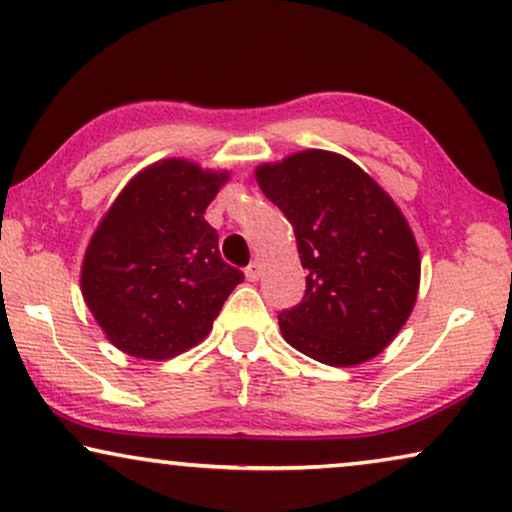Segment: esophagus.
<instances>
[{
	"instance_id": "1",
	"label": "esophagus",
	"mask_w": 512,
	"mask_h": 512,
	"mask_svg": "<svg viewBox=\"0 0 512 512\" xmlns=\"http://www.w3.org/2000/svg\"><path fill=\"white\" fill-rule=\"evenodd\" d=\"M245 278H248L250 283H257L262 278V264L260 262H250L248 267H245Z\"/></svg>"
}]
</instances>
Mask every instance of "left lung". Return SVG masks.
<instances>
[{"mask_svg":"<svg viewBox=\"0 0 512 512\" xmlns=\"http://www.w3.org/2000/svg\"><path fill=\"white\" fill-rule=\"evenodd\" d=\"M292 224L306 269L302 302L278 313L285 342L325 365L365 363L405 325L419 290V248L384 189L344 156L306 149L257 168Z\"/></svg>","mask_w":512,"mask_h":512,"instance_id":"1","label":"left lung"}]
</instances>
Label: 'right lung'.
<instances>
[{
  "label": "right lung",
  "instance_id": "obj_1",
  "mask_svg": "<svg viewBox=\"0 0 512 512\" xmlns=\"http://www.w3.org/2000/svg\"><path fill=\"white\" fill-rule=\"evenodd\" d=\"M227 173L166 159L128 182L88 243L81 292L128 356L173 358L208 335L243 271L222 260L206 208Z\"/></svg>",
  "mask_w": 512,
  "mask_h": 512
}]
</instances>
